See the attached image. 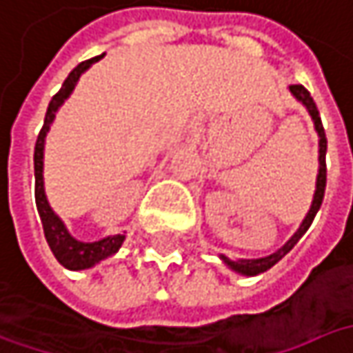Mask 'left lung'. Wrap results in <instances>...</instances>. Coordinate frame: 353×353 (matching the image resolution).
I'll list each match as a JSON object with an SVG mask.
<instances>
[{
	"mask_svg": "<svg viewBox=\"0 0 353 353\" xmlns=\"http://www.w3.org/2000/svg\"><path fill=\"white\" fill-rule=\"evenodd\" d=\"M290 92L294 94V97H296L298 101H301V103L305 105V110L310 112L312 119H314V125H316L318 137H320V170H318V179H316V194H314V201H312V205H310V212H307V216L301 221L298 232L288 239L278 252H274V254H270V256H265V258L258 259H230L225 258V256H221L223 263H225L230 270L241 274V276H258V274H263L265 270H270L272 265H276V263H278V261H280V259L283 258L298 241H300L301 236L307 232V228L312 225V221H314L318 210H320L321 201H323V194H325V172H327V170H325V150H327V139H325V132H323V125H321L320 112H318V108H316L314 97L310 95V92H307L303 85H290Z\"/></svg>",
	"mask_w": 353,
	"mask_h": 353,
	"instance_id": "left-lung-1",
	"label": "left lung"
}]
</instances>
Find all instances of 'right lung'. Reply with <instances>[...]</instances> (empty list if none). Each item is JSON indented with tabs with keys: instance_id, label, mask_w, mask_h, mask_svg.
I'll list each match as a JSON object with an SVG mask.
<instances>
[{
	"instance_id": "obj_1",
	"label": "right lung",
	"mask_w": 353,
	"mask_h": 353,
	"mask_svg": "<svg viewBox=\"0 0 353 353\" xmlns=\"http://www.w3.org/2000/svg\"><path fill=\"white\" fill-rule=\"evenodd\" d=\"M103 55H97L92 57L88 61H81L77 68H73L72 73L68 75V79L63 81L61 90L53 95L50 105H48V114L43 119V128L37 135V141H35V152H33V170H35V203H37V212H39V218H41V225H43V234L46 239L52 248L53 256L55 259L68 268V270H88V268H94L95 263H99L101 259L114 256L115 252L121 248L125 236L123 234H117V236H108V238L99 239V241H79L75 239L68 232V228L63 225V221L59 219V216L52 210V205L48 203V197H46V190H43V145H46V135L50 132L53 123V117L55 112L61 108V103L72 95L73 88L79 79V75L90 70L92 63L99 61Z\"/></svg>"
}]
</instances>
